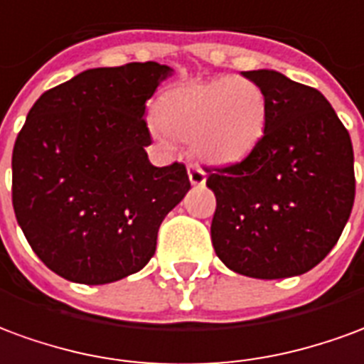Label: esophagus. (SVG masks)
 I'll use <instances>...</instances> for the list:
<instances>
[{
	"mask_svg": "<svg viewBox=\"0 0 364 364\" xmlns=\"http://www.w3.org/2000/svg\"><path fill=\"white\" fill-rule=\"evenodd\" d=\"M188 178H190V184L192 186H203L205 184V172L196 164L188 166Z\"/></svg>",
	"mask_w": 364,
	"mask_h": 364,
	"instance_id": "obj_1",
	"label": "esophagus"
}]
</instances>
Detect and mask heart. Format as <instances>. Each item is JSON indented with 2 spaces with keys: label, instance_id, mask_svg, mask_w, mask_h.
Wrapping results in <instances>:
<instances>
[{
  "label": "heart",
  "instance_id": "heart-1",
  "mask_svg": "<svg viewBox=\"0 0 364 364\" xmlns=\"http://www.w3.org/2000/svg\"><path fill=\"white\" fill-rule=\"evenodd\" d=\"M153 135L190 141L200 161L215 166L243 162L260 145L269 125V102L249 78H215L172 87L156 100Z\"/></svg>",
  "mask_w": 364,
  "mask_h": 364
}]
</instances>
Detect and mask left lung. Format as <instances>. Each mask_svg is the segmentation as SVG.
<instances>
[{
	"mask_svg": "<svg viewBox=\"0 0 364 364\" xmlns=\"http://www.w3.org/2000/svg\"><path fill=\"white\" fill-rule=\"evenodd\" d=\"M243 76L267 95L269 125L243 162L208 176L211 243L237 274L298 277L326 259L351 215V136L318 90L267 68Z\"/></svg>",
	"mask_w": 364,
	"mask_h": 364,
	"instance_id": "obj_1",
	"label": "left lung"
}]
</instances>
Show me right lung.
<instances>
[{
  "label": "right lung",
  "mask_w": 364,
  "mask_h": 364,
  "mask_svg": "<svg viewBox=\"0 0 364 364\" xmlns=\"http://www.w3.org/2000/svg\"><path fill=\"white\" fill-rule=\"evenodd\" d=\"M172 72L90 68L31 107L13 146V210L58 277L109 284L153 259L162 219L190 190L184 164L159 168L145 151L146 100Z\"/></svg>",
  "instance_id": "obj_1"
}]
</instances>
